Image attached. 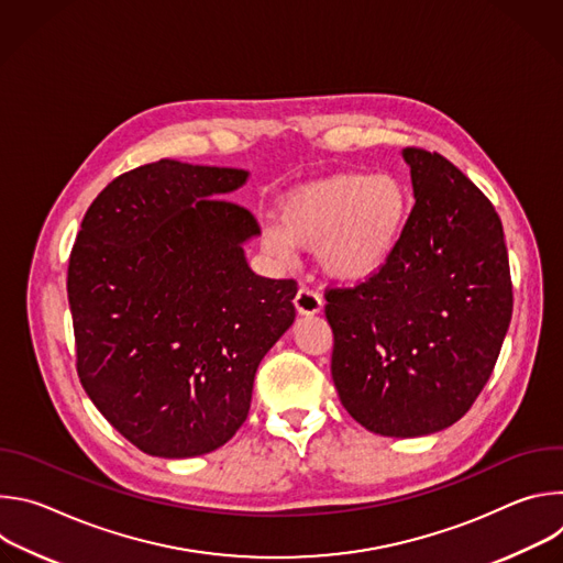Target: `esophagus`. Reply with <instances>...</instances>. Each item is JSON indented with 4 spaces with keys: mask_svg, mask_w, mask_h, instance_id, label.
Instances as JSON below:
<instances>
[{
    "mask_svg": "<svg viewBox=\"0 0 563 563\" xmlns=\"http://www.w3.org/2000/svg\"><path fill=\"white\" fill-rule=\"evenodd\" d=\"M294 305H296L298 313L311 316V313H318L320 309H323V298H320V294H316V291L309 289V287H300V289L296 291Z\"/></svg>",
    "mask_w": 563,
    "mask_h": 563,
    "instance_id": "obj_1",
    "label": "esophagus"
}]
</instances>
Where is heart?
I'll return each instance as SVG.
<instances>
[{
	"mask_svg": "<svg viewBox=\"0 0 563 563\" xmlns=\"http://www.w3.org/2000/svg\"><path fill=\"white\" fill-rule=\"evenodd\" d=\"M408 218L406 187L391 176L336 174L289 191L280 227L265 229V247L289 258L313 250L323 272L356 283L376 274L394 254Z\"/></svg>",
	"mask_w": 563,
	"mask_h": 563,
	"instance_id": "obj_1",
	"label": "heart"
}]
</instances>
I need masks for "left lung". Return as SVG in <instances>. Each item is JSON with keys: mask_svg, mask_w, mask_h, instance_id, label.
<instances>
[{"mask_svg": "<svg viewBox=\"0 0 563 563\" xmlns=\"http://www.w3.org/2000/svg\"><path fill=\"white\" fill-rule=\"evenodd\" d=\"M415 207L391 258L325 291L332 378L369 432L423 437L456 423L488 383L512 280L493 202L441 153L408 146Z\"/></svg>", "mask_w": 563, "mask_h": 563, "instance_id": "1", "label": "left lung"}]
</instances>
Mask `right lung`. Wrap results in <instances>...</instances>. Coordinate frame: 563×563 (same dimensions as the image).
Masks as SVG:
<instances>
[{
	"label": "right lung",
	"instance_id": "obj_1",
	"mask_svg": "<svg viewBox=\"0 0 563 563\" xmlns=\"http://www.w3.org/2000/svg\"><path fill=\"white\" fill-rule=\"evenodd\" d=\"M247 172L159 159L89 207L68 261L77 376L151 456L187 459L245 423L263 356L291 328L296 280L254 274L256 218L222 200Z\"/></svg>",
	"mask_w": 563,
	"mask_h": 563
}]
</instances>
